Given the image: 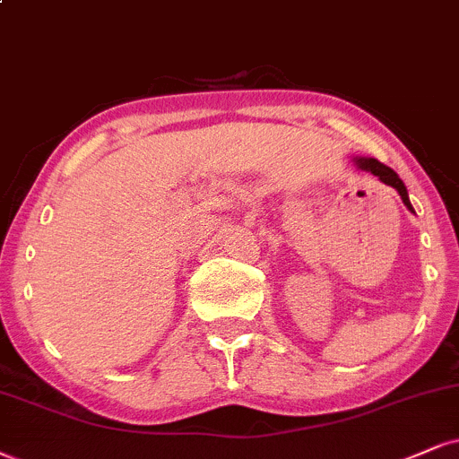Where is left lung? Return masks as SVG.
<instances>
[{
  "instance_id": "left-lung-1",
  "label": "left lung",
  "mask_w": 459,
  "mask_h": 459,
  "mask_svg": "<svg viewBox=\"0 0 459 459\" xmlns=\"http://www.w3.org/2000/svg\"><path fill=\"white\" fill-rule=\"evenodd\" d=\"M353 163H355V166H358L359 169H364V172H370V174H375V177H377L378 180H381L383 185H389V186H394V189L398 191V194H400V197H403L404 206L409 208L411 212H415V211H412V206H411V200H409V191H406L404 183H403V180H400V177H398V174L394 172L392 168L383 166L381 161H378V160H372V157H353Z\"/></svg>"
}]
</instances>
